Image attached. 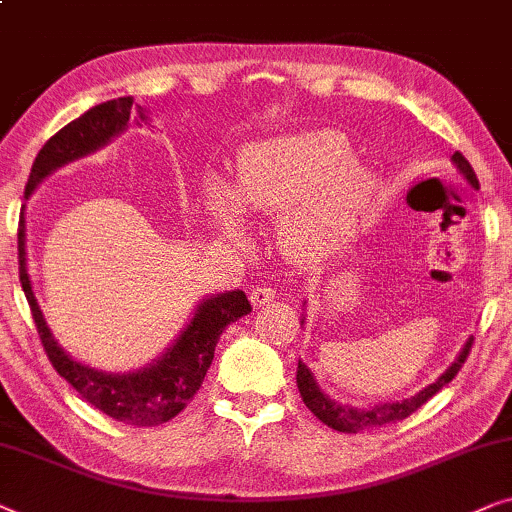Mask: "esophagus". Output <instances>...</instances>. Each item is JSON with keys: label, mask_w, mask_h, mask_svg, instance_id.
<instances>
[{"label": "esophagus", "mask_w": 512, "mask_h": 512, "mask_svg": "<svg viewBox=\"0 0 512 512\" xmlns=\"http://www.w3.org/2000/svg\"><path fill=\"white\" fill-rule=\"evenodd\" d=\"M274 295H277V291H274V288H270V286H254L249 291V300H251V305H254V307H265L274 300Z\"/></svg>", "instance_id": "1"}]
</instances>
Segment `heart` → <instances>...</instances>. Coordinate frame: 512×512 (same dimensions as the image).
Wrapping results in <instances>:
<instances>
[{"instance_id":"obj_1","label":"heart","mask_w":512,"mask_h":512,"mask_svg":"<svg viewBox=\"0 0 512 512\" xmlns=\"http://www.w3.org/2000/svg\"><path fill=\"white\" fill-rule=\"evenodd\" d=\"M374 198V175L339 131H298L258 140L240 154L235 180H207L214 226L242 235V212L279 214L277 240L288 256L318 261L355 238Z\"/></svg>"}]
</instances>
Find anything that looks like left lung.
Masks as SVG:
<instances>
[{"instance_id": "left-lung-1", "label": "left lung", "mask_w": 512, "mask_h": 512, "mask_svg": "<svg viewBox=\"0 0 512 512\" xmlns=\"http://www.w3.org/2000/svg\"><path fill=\"white\" fill-rule=\"evenodd\" d=\"M453 164L459 168V173L466 177V182H469L473 189H480L476 173H473L471 164L462 157V154L459 152L453 154ZM471 344H473V337H469V342H466L462 351H459L453 365H450L434 383H429L427 388H422L418 395L402 399V402L376 404V406H369V409H355V406H346V404L335 402V399H330L321 388H318L314 374H311V369L302 360H298V374H295V379H298V390H300L302 402L307 404V409L314 413L318 420L325 422V425L332 429H337V432L355 434V432H362V429L381 427V425H388V422L409 418L411 413L420 409L429 397H434L443 385H448L455 379L457 372L464 365L466 355L471 351Z\"/></svg>"}]
</instances>
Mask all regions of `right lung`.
Returning <instances> with one entry per match:
<instances>
[{
    "label": "right lung",
    "mask_w": 512,
    "mask_h": 512,
    "mask_svg": "<svg viewBox=\"0 0 512 512\" xmlns=\"http://www.w3.org/2000/svg\"><path fill=\"white\" fill-rule=\"evenodd\" d=\"M131 106V96H120V99L99 103V106L87 110L85 115H80L78 120L59 129L36 154L25 187V198H29V194L53 170L85 157V154L96 152L99 147L110 143V138L127 129ZM138 117L140 122L147 120L140 106ZM18 263L22 291L27 295L41 344L46 348L55 372L64 381H69L80 392V397L90 402L94 409L133 427H157L173 420L201 388L207 369L212 365L214 346H217L226 325H231L251 311L247 295L240 288L238 291L210 295L196 307L194 318L182 330V335L166 348L161 358L138 369V372L108 374L73 360L57 344L53 332L46 325V318H43L39 302L34 298L32 281H29L27 274L25 210L20 212L18 221Z\"/></svg>",
    "instance_id": "add662e5"
}]
</instances>
